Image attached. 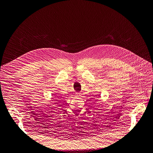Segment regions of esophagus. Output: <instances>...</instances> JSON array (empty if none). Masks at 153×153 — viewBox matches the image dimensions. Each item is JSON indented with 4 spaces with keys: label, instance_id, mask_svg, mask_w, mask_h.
Returning <instances> with one entry per match:
<instances>
[{
    "label": "esophagus",
    "instance_id": "34e87169",
    "mask_svg": "<svg viewBox=\"0 0 153 153\" xmlns=\"http://www.w3.org/2000/svg\"><path fill=\"white\" fill-rule=\"evenodd\" d=\"M81 95H82V93L80 92L76 93V97H80V96H81Z\"/></svg>",
    "mask_w": 153,
    "mask_h": 153
}]
</instances>
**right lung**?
Masks as SVG:
<instances>
[{
  "instance_id": "right-lung-1",
  "label": "right lung",
  "mask_w": 153,
  "mask_h": 153,
  "mask_svg": "<svg viewBox=\"0 0 153 153\" xmlns=\"http://www.w3.org/2000/svg\"><path fill=\"white\" fill-rule=\"evenodd\" d=\"M55 103H56V104H57V102H55Z\"/></svg>"
}]
</instances>
